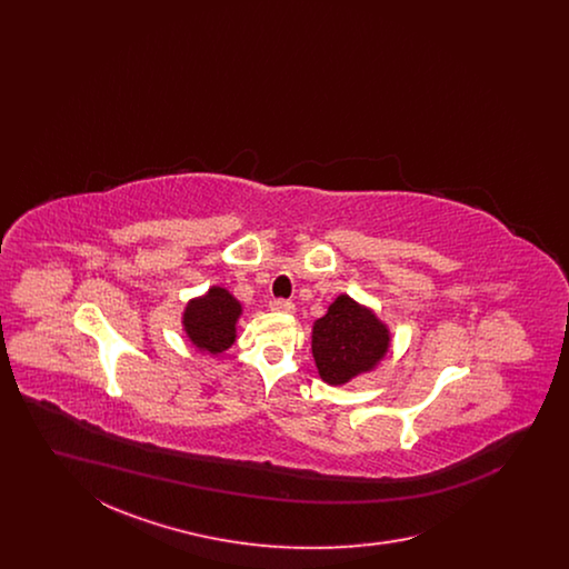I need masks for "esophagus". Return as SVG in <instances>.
<instances>
[{
	"instance_id": "34e87169",
	"label": "esophagus",
	"mask_w": 569,
	"mask_h": 569,
	"mask_svg": "<svg viewBox=\"0 0 569 569\" xmlns=\"http://www.w3.org/2000/svg\"><path fill=\"white\" fill-rule=\"evenodd\" d=\"M269 307L272 311H281V313H292L295 311V302L286 300V298H272Z\"/></svg>"
}]
</instances>
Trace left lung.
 Returning <instances> with one entry per match:
<instances>
[{
    "mask_svg": "<svg viewBox=\"0 0 569 569\" xmlns=\"http://www.w3.org/2000/svg\"><path fill=\"white\" fill-rule=\"evenodd\" d=\"M388 328L373 311L350 297H339L313 325L311 352L320 378L337 386L373 369L388 350Z\"/></svg>",
    "mask_w": 569,
    "mask_h": 569,
    "instance_id": "1",
    "label": "left lung"
}]
</instances>
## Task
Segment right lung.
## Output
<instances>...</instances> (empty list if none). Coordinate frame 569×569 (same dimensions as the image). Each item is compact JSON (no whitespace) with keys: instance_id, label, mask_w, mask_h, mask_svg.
Listing matches in <instances>:
<instances>
[{"instance_id":"obj_1","label":"right lung","mask_w":569,"mask_h":569,"mask_svg":"<svg viewBox=\"0 0 569 569\" xmlns=\"http://www.w3.org/2000/svg\"><path fill=\"white\" fill-rule=\"evenodd\" d=\"M239 316V300L216 286L204 297L191 300L183 316V326L196 348L211 353L223 352L234 343V325Z\"/></svg>"}]
</instances>
